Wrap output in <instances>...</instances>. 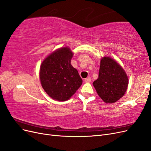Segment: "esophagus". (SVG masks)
<instances>
[{
  "label": "esophagus",
  "instance_id": "obj_1",
  "mask_svg": "<svg viewBox=\"0 0 151 151\" xmlns=\"http://www.w3.org/2000/svg\"><path fill=\"white\" fill-rule=\"evenodd\" d=\"M91 81V79L90 78V77H88V78H86L84 79L85 83H90Z\"/></svg>",
  "mask_w": 151,
  "mask_h": 151
}]
</instances>
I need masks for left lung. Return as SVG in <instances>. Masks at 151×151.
<instances>
[{"label":"left lung","mask_w":151,"mask_h":151,"mask_svg":"<svg viewBox=\"0 0 151 151\" xmlns=\"http://www.w3.org/2000/svg\"><path fill=\"white\" fill-rule=\"evenodd\" d=\"M129 79L122 67L113 59L104 57L100 63L99 76L93 86L103 101L115 103L127 91Z\"/></svg>","instance_id":"left-lung-1"}]
</instances>
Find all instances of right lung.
<instances>
[{
    "instance_id": "add662e5",
    "label": "right lung",
    "mask_w": 151,
    "mask_h": 151,
    "mask_svg": "<svg viewBox=\"0 0 151 151\" xmlns=\"http://www.w3.org/2000/svg\"><path fill=\"white\" fill-rule=\"evenodd\" d=\"M72 55L69 48H62L50 54L41 65V84L53 99L66 101L83 83L78 71L70 63Z\"/></svg>"
}]
</instances>
